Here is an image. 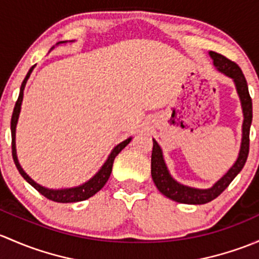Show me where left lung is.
Instances as JSON below:
<instances>
[{"label":"left lung","mask_w":259,"mask_h":259,"mask_svg":"<svg viewBox=\"0 0 259 259\" xmlns=\"http://www.w3.org/2000/svg\"><path fill=\"white\" fill-rule=\"evenodd\" d=\"M209 57L212 58L213 66L215 70L225 76L229 77L236 86L237 93H238L239 101H241L242 112H243V123H242V141L239 147L238 156L232 167L229 168L212 187L209 188H193L177 182L170 176L167 164L163 158V152L156 140H153V149H152L151 157V175L154 185L158 191L167 198L178 203L186 204H204L217 198L229 183L236 178V176L241 172L244 167L249 152V130L252 124V100L248 92V86L244 78L242 70L234 62L229 61L225 56L217 52L209 51Z\"/></svg>","instance_id":"obj_1"}]
</instances>
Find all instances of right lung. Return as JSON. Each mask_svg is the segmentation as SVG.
Instances as JSON below:
<instances>
[{"label":"right lung","mask_w":259,"mask_h":259,"mask_svg":"<svg viewBox=\"0 0 259 259\" xmlns=\"http://www.w3.org/2000/svg\"><path fill=\"white\" fill-rule=\"evenodd\" d=\"M73 42V41H70ZM61 44H67V41H61L56 44V46ZM55 49V46L52 47L51 50ZM36 66V65H34ZM34 66H32L28 71V73L26 74L25 79H23L22 84H21V90H20V96L17 98V102H16L15 108H13V113H12V118H11V135H12V156H13V161H15L16 167H17L18 172L21 173L23 178L27 181L28 183L33 187L34 189L39 192L42 196H45L46 198L51 199L53 202H58V203H73V202H81L84 201V199H89L90 197L95 196L103 186L106 185V182L110 178L111 172H112V166H113V161L116 158L117 154L122 151L127 145L131 142L132 137L127 138L124 140L123 142L118 143L113 149L111 151V153L108 154L107 159H106L105 163L102 164L98 172L96 173L93 177H91L87 182L82 183V185L76 186V187H70V188H58V189H53V188H47L41 186L39 183L34 182L33 180L27 175V173L23 170L22 167H21L20 162H18L17 158V151H16V126H17L18 122V117H20V112H21V105H22L23 101V91H25V86L27 83V79L30 78L32 71H33Z\"/></svg>","instance_id":"1"}]
</instances>
